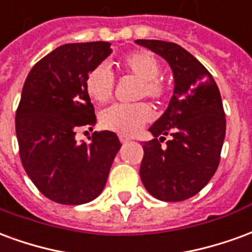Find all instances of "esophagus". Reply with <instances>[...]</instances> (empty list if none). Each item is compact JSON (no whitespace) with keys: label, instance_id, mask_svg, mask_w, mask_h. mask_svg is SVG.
Listing matches in <instances>:
<instances>
[{"label":"esophagus","instance_id":"1","mask_svg":"<svg viewBox=\"0 0 252 252\" xmlns=\"http://www.w3.org/2000/svg\"><path fill=\"white\" fill-rule=\"evenodd\" d=\"M119 139H120L121 143H126V142H129V140H131V139H129L128 136H126V135H120V136H119Z\"/></svg>","mask_w":252,"mask_h":252}]
</instances>
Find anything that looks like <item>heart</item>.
Returning a JSON list of instances; mask_svg holds the SVG:
<instances>
[{
  "label": "heart",
  "instance_id": "heart-1",
  "mask_svg": "<svg viewBox=\"0 0 252 252\" xmlns=\"http://www.w3.org/2000/svg\"><path fill=\"white\" fill-rule=\"evenodd\" d=\"M120 66L123 70L131 72L142 81L139 90L140 97H147L154 101L163 98L166 93L164 85L158 79L160 64L158 59L148 51H133L121 58ZM115 78L110 68L105 63L94 66L86 75L85 89L89 97L104 104L112 97ZM153 117V112L146 104L113 105L101 116V123L106 129L116 131L124 135H135L144 124Z\"/></svg>",
  "mask_w": 252,
  "mask_h": 252
}]
</instances>
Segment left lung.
<instances>
[{
  "label": "left lung",
  "mask_w": 252,
  "mask_h": 252,
  "mask_svg": "<svg viewBox=\"0 0 252 252\" xmlns=\"http://www.w3.org/2000/svg\"><path fill=\"white\" fill-rule=\"evenodd\" d=\"M169 63L174 93L167 109L150 126L153 140L144 142L140 178L160 201H184L211 181L220 162L225 137L221 95L211 72L185 48L162 40H136ZM172 139L161 148L160 143Z\"/></svg>",
  "instance_id": "left-lung-1"
}]
</instances>
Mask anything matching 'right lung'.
<instances>
[{
    "label": "right lung",
    "mask_w": 252,
    "mask_h": 252,
    "mask_svg": "<svg viewBox=\"0 0 252 252\" xmlns=\"http://www.w3.org/2000/svg\"><path fill=\"white\" fill-rule=\"evenodd\" d=\"M110 43H71L32 67L16 112L20 158L41 194L63 205L93 201L104 189L121 143L115 132H94L90 143L75 133L95 124L85 89L88 72L110 55Z\"/></svg>",
    "instance_id": "add662e5"
}]
</instances>
